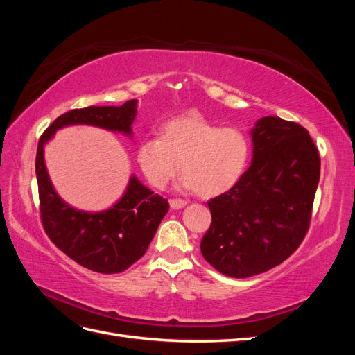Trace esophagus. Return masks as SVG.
I'll return each mask as SVG.
<instances>
[{"instance_id": "1", "label": "esophagus", "mask_w": 355, "mask_h": 355, "mask_svg": "<svg viewBox=\"0 0 355 355\" xmlns=\"http://www.w3.org/2000/svg\"><path fill=\"white\" fill-rule=\"evenodd\" d=\"M187 206V201L185 200H180V198H176V200H170V207L175 209V210H179L182 207Z\"/></svg>"}]
</instances>
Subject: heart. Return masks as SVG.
I'll list each match as a JSON object with an SVG mask.
<instances>
[{"label": "heart", "instance_id": "obj_1", "mask_svg": "<svg viewBox=\"0 0 355 355\" xmlns=\"http://www.w3.org/2000/svg\"><path fill=\"white\" fill-rule=\"evenodd\" d=\"M250 144L239 128L218 127L198 115L167 121L159 137H148L136 148L139 170L155 189H164L182 175L180 188L204 198L230 191L249 163Z\"/></svg>", "mask_w": 355, "mask_h": 355}]
</instances>
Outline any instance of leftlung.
<instances>
[{"label": "left lung", "instance_id": "obj_1", "mask_svg": "<svg viewBox=\"0 0 355 355\" xmlns=\"http://www.w3.org/2000/svg\"><path fill=\"white\" fill-rule=\"evenodd\" d=\"M250 167L209 201L211 223L201 253L214 270L245 278L280 265L302 243L320 179V155L306 128L263 116L252 128Z\"/></svg>", "mask_w": 355, "mask_h": 355}]
</instances>
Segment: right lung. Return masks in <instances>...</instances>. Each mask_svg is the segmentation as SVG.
Segmentation results:
<instances>
[{
    "instance_id": "right-lung-1",
    "label": "right lung",
    "mask_w": 355,
    "mask_h": 355,
    "mask_svg": "<svg viewBox=\"0 0 355 355\" xmlns=\"http://www.w3.org/2000/svg\"><path fill=\"white\" fill-rule=\"evenodd\" d=\"M137 101L121 106H89L60 115L42 133L37 148L41 222L49 239L81 266L101 274L123 272L141 259L168 211L166 198L132 176L123 197L103 211H83L63 201L44 163V145L62 127L87 124L132 136Z\"/></svg>"
}]
</instances>
